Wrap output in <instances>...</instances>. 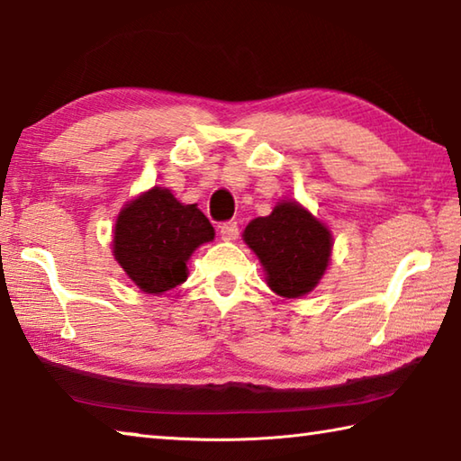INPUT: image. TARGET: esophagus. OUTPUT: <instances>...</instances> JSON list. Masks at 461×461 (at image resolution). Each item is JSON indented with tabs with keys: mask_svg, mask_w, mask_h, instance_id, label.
Wrapping results in <instances>:
<instances>
[{
	"mask_svg": "<svg viewBox=\"0 0 461 461\" xmlns=\"http://www.w3.org/2000/svg\"><path fill=\"white\" fill-rule=\"evenodd\" d=\"M218 229H221V237L224 240H235L239 237L237 222H222L221 226H218Z\"/></svg>",
	"mask_w": 461,
	"mask_h": 461,
	"instance_id": "34e87169",
	"label": "esophagus"
}]
</instances>
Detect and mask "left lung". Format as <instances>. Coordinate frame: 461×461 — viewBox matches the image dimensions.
Instances as JSON below:
<instances>
[{
    "mask_svg": "<svg viewBox=\"0 0 461 461\" xmlns=\"http://www.w3.org/2000/svg\"><path fill=\"white\" fill-rule=\"evenodd\" d=\"M243 240L271 292L287 300L313 292L332 261V230L297 200H279L269 216L253 218Z\"/></svg>",
    "mask_w": 461,
    "mask_h": 461,
    "instance_id": "left-lung-1",
    "label": "left lung"
}]
</instances>
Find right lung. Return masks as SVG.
<instances>
[{
	"label": "right lung",
	"mask_w": 461,
	"mask_h": 461,
	"mask_svg": "<svg viewBox=\"0 0 461 461\" xmlns=\"http://www.w3.org/2000/svg\"><path fill=\"white\" fill-rule=\"evenodd\" d=\"M214 229L196 204L153 185L129 200L113 229V257L143 294L161 295L188 279V261Z\"/></svg>",
	"instance_id": "right-lung-1"
}]
</instances>
